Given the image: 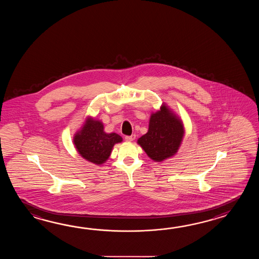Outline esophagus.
Instances as JSON below:
<instances>
[{"mask_svg": "<svg viewBox=\"0 0 259 259\" xmlns=\"http://www.w3.org/2000/svg\"><path fill=\"white\" fill-rule=\"evenodd\" d=\"M135 138H136V135L132 134V136H126L125 140H126V142H132L135 140Z\"/></svg>", "mask_w": 259, "mask_h": 259, "instance_id": "obj_1", "label": "esophagus"}]
</instances>
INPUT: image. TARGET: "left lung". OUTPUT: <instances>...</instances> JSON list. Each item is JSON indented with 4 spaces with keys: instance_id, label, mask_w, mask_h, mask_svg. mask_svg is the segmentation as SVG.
<instances>
[{
    "instance_id": "obj_1",
    "label": "left lung",
    "mask_w": 259,
    "mask_h": 259,
    "mask_svg": "<svg viewBox=\"0 0 259 259\" xmlns=\"http://www.w3.org/2000/svg\"><path fill=\"white\" fill-rule=\"evenodd\" d=\"M184 137L182 119L162 104L160 110L152 113L148 132L138 139L137 143L154 162H162L177 154Z\"/></svg>"
}]
</instances>
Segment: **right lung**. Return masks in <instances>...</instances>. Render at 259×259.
<instances>
[{
	"instance_id": "obj_1",
	"label": "right lung",
	"mask_w": 259,
	"mask_h": 259,
	"mask_svg": "<svg viewBox=\"0 0 259 259\" xmlns=\"http://www.w3.org/2000/svg\"><path fill=\"white\" fill-rule=\"evenodd\" d=\"M101 120L87 116L82 127L77 131L73 143L80 156L91 163L102 165L110 156L116 143H121V136L115 132L106 133Z\"/></svg>"
}]
</instances>
